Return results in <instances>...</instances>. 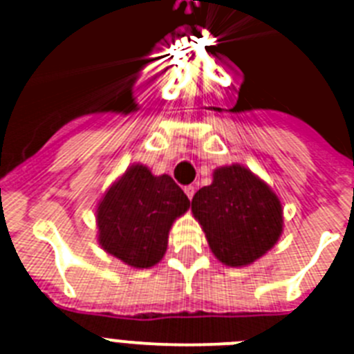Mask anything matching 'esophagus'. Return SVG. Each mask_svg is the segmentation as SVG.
I'll return each mask as SVG.
<instances>
[{
  "label": "esophagus",
  "instance_id": "34e87169",
  "mask_svg": "<svg viewBox=\"0 0 354 354\" xmlns=\"http://www.w3.org/2000/svg\"><path fill=\"white\" fill-rule=\"evenodd\" d=\"M184 193L187 195V198L192 200L193 195H195V186H186V187H184Z\"/></svg>",
  "mask_w": 354,
  "mask_h": 354
}]
</instances>
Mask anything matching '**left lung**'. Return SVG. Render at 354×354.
Wrapping results in <instances>:
<instances>
[{"instance_id":"obj_1","label":"left lung","mask_w":354,"mask_h":354,"mask_svg":"<svg viewBox=\"0 0 354 354\" xmlns=\"http://www.w3.org/2000/svg\"><path fill=\"white\" fill-rule=\"evenodd\" d=\"M192 211L212 253L232 268L257 261L282 234L280 200L239 165L218 168L211 186L195 193Z\"/></svg>"}]
</instances>
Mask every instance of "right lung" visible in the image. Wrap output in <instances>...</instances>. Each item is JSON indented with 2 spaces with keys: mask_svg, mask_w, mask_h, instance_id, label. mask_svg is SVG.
<instances>
[{
  "mask_svg": "<svg viewBox=\"0 0 354 354\" xmlns=\"http://www.w3.org/2000/svg\"><path fill=\"white\" fill-rule=\"evenodd\" d=\"M187 207L189 200L170 175L156 177L134 165L99 204V243L133 268H150L162 259L171 223Z\"/></svg>",
  "mask_w": 354,
  "mask_h": 354,
  "instance_id": "obj_1",
  "label": "right lung"
}]
</instances>
